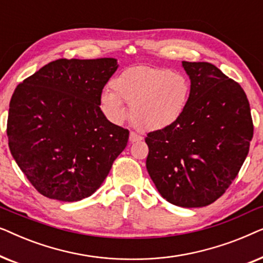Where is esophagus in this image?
I'll use <instances>...</instances> for the list:
<instances>
[{
    "mask_svg": "<svg viewBox=\"0 0 263 263\" xmlns=\"http://www.w3.org/2000/svg\"><path fill=\"white\" fill-rule=\"evenodd\" d=\"M141 140H142V136H140L139 134H136V133H134V132H130V134H129V141H130L132 143L141 141Z\"/></svg>",
    "mask_w": 263,
    "mask_h": 263,
    "instance_id": "34e87169",
    "label": "esophagus"
}]
</instances>
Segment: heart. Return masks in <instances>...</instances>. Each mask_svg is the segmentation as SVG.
<instances>
[{
    "label": "heart",
    "instance_id": "heart-1",
    "mask_svg": "<svg viewBox=\"0 0 263 263\" xmlns=\"http://www.w3.org/2000/svg\"><path fill=\"white\" fill-rule=\"evenodd\" d=\"M111 89L100 95V109L110 121L122 123L128 116L141 130H163L175 124L186 109L190 82L168 68H127L111 81Z\"/></svg>",
    "mask_w": 263,
    "mask_h": 263
}]
</instances>
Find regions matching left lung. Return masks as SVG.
<instances>
[{
    "mask_svg": "<svg viewBox=\"0 0 263 263\" xmlns=\"http://www.w3.org/2000/svg\"><path fill=\"white\" fill-rule=\"evenodd\" d=\"M190 98L171 127L147 134V171L165 200L204 207L226 192L249 152L254 127L239 84L207 62H182Z\"/></svg>",
    "mask_w": 263,
    "mask_h": 263,
    "instance_id": "left-lung-1",
    "label": "left lung"
}]
</instances>
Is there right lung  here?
I'll list each match as a JSON object with an SVG mask.
<instances>
[{"instance_id":"obj_1","label":"right lung","mask_w":263,"mask_h":263,"mask_svg":"<svg viewBox=\"0 0 263 263\" xmlns=\"http://www.w3.org/2000/svg\"><path fill=\"white\" fill-rule=\"evenodd\" d=\"M116 59H61L15 88L7 135L10 153L31 184L49 199L91 196L127 146L129 132L100 110Z\"/></svg>"}]
</instances>
